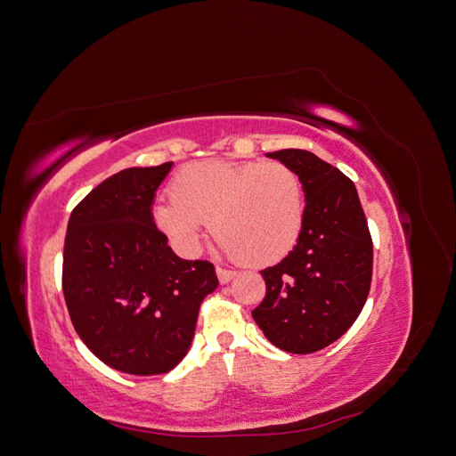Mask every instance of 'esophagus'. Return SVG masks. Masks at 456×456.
Segmentation results:
<instances>
[{
    "label": "esophagus",
    "instance_id": "obj_1",
    "mask_svg": "<svg viewBox=\"0 0 456 456\" xmlns=\"http://www.w3.org/2000/svg\"><path fill=\"white\" fill-rule=\"evenodd\" d=\"M216 275H218V281L223 283V285H226L233 275H236V272L233 270H228V268H220V266H216Z\"/></svg>",
    "mask_w": 456,
    "mask_h": 456
}]
</instances>
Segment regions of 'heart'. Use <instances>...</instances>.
I'll return each instance as SVG.
<instances>
[{"mask_svg":"<svg viewBox=\"0 0 456 456\" xmlns=\"http://www.w3.org/2000/svg\"><path fill=\"white\" fill-rule=\"evenodd\" d=\"M173 200L154 207L158 228L183 253H194L205 223L226 255L247 266L281 260L305 226V186L283 161L207 159L178 171Z\"/></svg>","mask_w":456,"mask_h":456,"instance_id":"heart-1","label":"heart"}]
</instances>
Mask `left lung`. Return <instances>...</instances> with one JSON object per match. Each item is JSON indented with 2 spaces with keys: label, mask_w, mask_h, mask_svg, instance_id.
<instances>
[{
  "label": "left lung",
  "mask_w": 456,
  "mask_h": 456,
  "mask_svg": "<svg viewBox=\"0 0 456 456\" xmlns=\"http://www.w3.org/2000/svg\"><path fill=\"white\" fill-rule=\"evenodd\" d=\"M300 175L305 226L293 251L260 270L266 297L253 310L265 337L289 354H312L340 338L363 310L372 275V240L346 175L308 150L268 154Z\"/></svg>",
  "instance_id": "left-lung-1"
}]
</instances>
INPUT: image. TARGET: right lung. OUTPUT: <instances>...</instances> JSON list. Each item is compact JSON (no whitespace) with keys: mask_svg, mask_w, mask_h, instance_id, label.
<instances>
[{"mask_svg":"<svg viewBox=\"0 0 456 456\" xmlns=\"http://www.w3.org/2000/svg\"><path fill=\"white\" fill-rule=\"evenodd\" d=\"M173 161L123 169L68 220L62 293L72 325L102 363L136 377L181 363L201 300L218 280L209 260H184L154 224L151 203Z\"/></svg>","mask_w":456,"mask_h":456,"instance_id":"add662e5","label":"right lung"}]
</instances>
